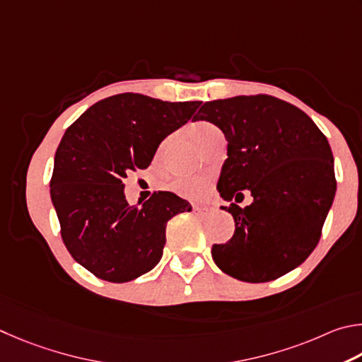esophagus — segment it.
<instances>
[{"mask_svg": "<svg viewBox=\"0 0 362 362\" xmlns=\"http://www.w3.org/2000/svg\"><path fill=\"white\" fill-rule=\"evenodd\" d=\"M194 211L197 214H208L213 211V208L210 206H200V205H194Z\"/></svg>", "mask_w": 362, "mask_h": 362, "instance_id": "obj_1", "label": "esophagus"}]
</instances>
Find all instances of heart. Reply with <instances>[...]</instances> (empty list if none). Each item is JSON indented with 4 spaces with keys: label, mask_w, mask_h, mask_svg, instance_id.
Listing matches in <instances>:
<instances>
[{
    "label": "heart",
    "mask_w": 362,
    "mask_h": 362,
    "mask_svg": "<svg viewBox=\"0 0 362 362\" xmlns=\"http://www.w3.org/2000/svg\"><path fill=\"white\" fill-rule=\"evenodd\" d=\"M214 133H219V130L208 122H197L191 127V136L197 144H202ZM173 189L189 199L199 200L208 194L210 185H208L205 177H181V180H176L173 182Z\"/></svg>",
    "instance_id": "heart-1"
}]
</instances>
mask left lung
Masks as SVG:
<instances>
[{
    "label": "left lung",
    "instance_id": "obj_1",
    "mask_svg": "<svg viewBox=\"0 0 362 362\" xmlns=\"http://www.w3.org/2000/svg\"><path fill=\"white\" fill-rule=\"evenodd\" d=\"M194 120L223 130L227 158L218 191L235 233L213 245L214 264L237 280L272 281L305 261L320 242L335 195L331 146L305 112L270 95L202 105ZM248 188L253 204H231Z\"/></svg>",
    "mask_w": 362,
    "mask_h": 362
}]
</instances>
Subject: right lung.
<instances>
[{
    "label": "right lung",
    "mask_w": 362,
    "mask_h": 362,
    "mask_svg": "<svg viewBox=\"0 0 362 362\" xmlns=\"http://www.w3.org/2000/svg\"><path fill=\"white\" fill-rule=\"evenodd\" d=\"M200 103L120 93L88 107L65 132L54 158L50 199L69 255L95 276L125 283L148 274L162 257L168 221L192 210L163 191L141 206L129 205L124 180L129 171L148 168L158 144Z\"/></svg>",
    "instance_id": "1"
}]
</instances>
